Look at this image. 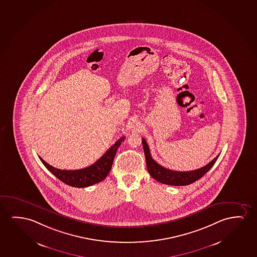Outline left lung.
I'll use <instances>...</instances> for the list:
<instances>
[{
	"label": "left lung",
	"mask_w": 257,
	"mask_h": 257,
	"mask_svg": "<svg viewBox=\"0 0 257 257\" xmlns=\"http://www.w3.org/2000/svg\"><path fill=\"white\" fill-rule=\"evenodd\" d=\"M143 147L145 151L146 166L148 169L149 174L154 178L156 181L161 182L163 184L171 185V186H186L195 182L200 178L203 177L217 161L219 155H217L213 160H211L208 165L204 167L196 169V170L188 171V172H178V171L170 170L163 167L152 159L148 145L143 138Z\"/></svg>",
	"instance_id": "left-lung-1"
}]
</instances>
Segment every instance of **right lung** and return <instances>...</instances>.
<instances>
[{"label":"right lung","instance_id":"1","mask_svg":"<svg viewBox=\"0 0 257 257\" xmlns=\"http://www.w3.org/2000/svg\"><path fill=\"white\" fill-rule=\"evenodd\" d=\"M125 140V138H119L114 145H112L110 148L105 152V154L102 156L98 161L92 164L90 167L79 170H61L55 167H52L49 164L40 157L41 162L44 166L47 167L54 176L58 178L60 181L64 182L65 184L69 185L75 188H85L91 185L96 184L103 181L111 170L113 159L115 157L117 150L119 149L121 143Z\"/></svg>","mask_w":257,"mask_h":257}]
</instances>
